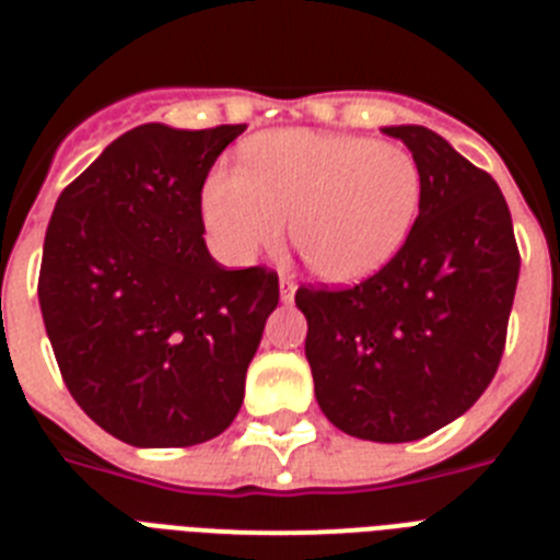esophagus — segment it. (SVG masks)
I'll use <instances>...</instances> for the list:
<instances>
[{
	"instance_id": "34e87169",
	"label": "esophagus",
	"mask_w": 560,
	"mask_h": 560,
	"mask_svg": "<svg viewBox=\"0 0 560 560\" xmlns=\"http://www.w3.org/2000/svg\"><path fill=\"white\" fill-rule=\"evenodd\" d=\"M296 283L291 275H280V296H283V303H289L291 296H294Z\"/></svg>"
}]
</instances>
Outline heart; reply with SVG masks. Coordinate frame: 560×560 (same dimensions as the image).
<instances>
[{
	"instance_id": "1",
	"label": "heart",
	"mask_w": 560,
	"mask_h": 560,
	"mask_svg": "<svg viewBox=\"0 0 560 560\" xmlns=\"http://www.w3.org/2000/svg\"><path fill=\"white\" fill-rule=\"evenodd\" d=\"M420 207V171L404 148L350 133L280 128L246 145V167H219L201 210L232 264L280 244L285 215L314 275L355 283L404 246Z\"/></svg>"
}]
</instances>
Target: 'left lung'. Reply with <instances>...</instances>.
<instances>
[{"mask_svg":"<svg viewBox=\"0 0 560 560\" xmlns=\"http://www.w3.org/2000/svg\"><path fill=\"white\" fill-rule=\"evenodd\" d=\"M384 131L420 171L407 241L368 280L300 285L294 300L325 418L353 438L409 443L468 412L497 375L522 257L491 173L423 126Z\"/></svg>","mask_w":560,"mask_h":560,"instance_id":"8db88e82","label":"left lung"}]
</instances>
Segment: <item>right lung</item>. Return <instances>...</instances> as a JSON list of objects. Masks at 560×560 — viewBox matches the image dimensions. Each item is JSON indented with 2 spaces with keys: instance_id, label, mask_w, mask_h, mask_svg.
I'll return each instance as SVG.
<instances>
[{
  "instance_id": "right-lung-1",
  "label": "right lung",
  "mask_w": 560,
  "mask_h": 560,
  "mask_svg": "<svg viewBox=\"0 0 560 560\" xmlns=\"http://www.w3.org/2000/svg\"><path fill=\"white\" fill-rule=\"evenodd\" d=\"M246 126L131 128L58 196L38 303L78 407L122 443L185 448L219 438L280 283L224 269L205 244L201 190Z\"/></svg>"
}]
</instances>
